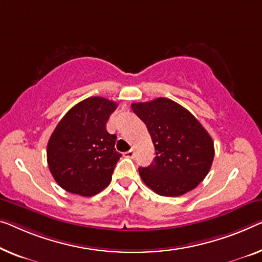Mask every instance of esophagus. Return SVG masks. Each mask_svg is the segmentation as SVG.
<instances>
[{
  "label": "esophagus",
  "mask_w": 262,
  "mask_h": 262,
  "mask_svg": "<svg viewBox=\"0 0 262 262\" xmlns=\"http://www.w3.org/2000/svg\"><path fill=\"white\" fill-rule=\"evenodd\" d=\"M123 156H124V158H129V159L134 158V150L130 149V150L124 151V153H123Z\"/></svg>",
  "instance_id": "34e87169"
}]
</instances>
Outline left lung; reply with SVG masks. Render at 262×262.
<instances>
[{
  "mask_svg": "<svg viewBox=\"0 0 262 262\" xmlns=\"http://www.w3.org/2000/svg\"><path fill=\"white\" fill-rule=\"evenodd\" d=\"M151 136L155 158L140 167L142 181L162 196H180L194 189L212 167L214 142L195 116L166 97L132 103Z\"/></svg>",
  "mask_w": 262,
  "mask_h": 262,
  "instance_id": "8db88e82",
  "label": "left lung"
}]
</instances>
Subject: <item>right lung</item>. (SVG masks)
<instances>
[{
  "instance_id": "right-lung-1",
  "label": "right lung",
  "mask_w": 262,
  "mask_h": 262,
  "mask_svg": "<svg viewBox=\"0 0 262 262\" xmlns=\"http://www.w3.org/2000/svg\"><path fill=\"white\" fill-rule=\"evenodd\" d=\"M116 107L104 97H88L70 109L53 132L47 161L67 192L93 196L111 183L121 154L115 150L116 135L109 134L106 126Z\"/></svg>"
}]
</instances>
